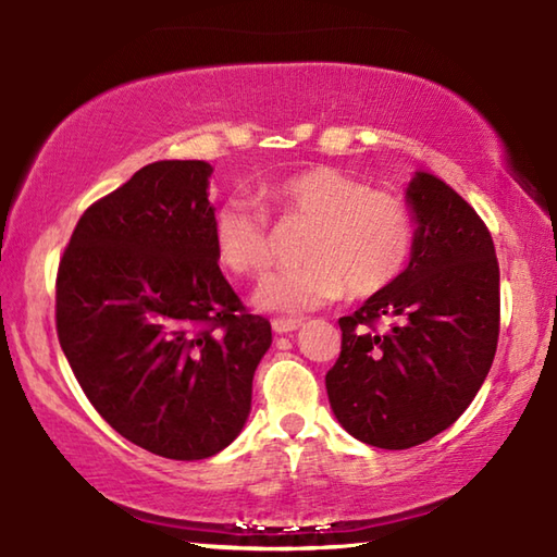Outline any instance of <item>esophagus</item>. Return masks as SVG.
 I'll return each mask as SVG.
<instances>
[{"mask_svg": "<svg viewBox=\"0 0 557 557\" xmlns=\"http://www.w3.org/2000/svg\"><path fill=\"white\" fill-rule=\"evenodd\" d=\"M302 326V320H285V317H277V320H272V330L277 334H287V332H295Z\"/></svg>", "mask_w": 557, "mask_h": 557, "instance_id": "1", "label": "esophagus"}]
</instances>
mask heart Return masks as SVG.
Returning <instances> with one entry per match:
<instances>
[{
	"instance_id": "obj_1",
	"label": "heart",
	"mask_w": 557,
	"mask_h": 557,
	"mask_svg": "<svg viewBox=\"0 0 557 557\" xmlns=\"http://www.w3.org/2000/svg\"><path fill=\"white\" fill-rule=\"evenodd\" d=\"M280 225H310L299 245L302 264L277 272L258 289V305L307 312L337 299L374 297L401 277L417 245V215L404 196L369 188L332 165L287 175L262 190ZM220 264L237 277H262L275 260L268 215L243 198H227L210 223Z\"/></svg>"
}]
</instances>
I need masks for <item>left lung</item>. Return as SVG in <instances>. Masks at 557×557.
<instances>
[{"label": "left lung", "mask_w": 557, "mask_h": 557, "mask_svg": "<svg viewBox=\"0 0 557 557\" xmlns=\"http://www.w3.org/2000/svg\"><path fill=\"white\" fill-rule=\"evenodd\" d=\"M417 215L409 268L355 314L326 372L334 417L369 446H419L469 409L493 364L500 272L481 215L431 173L406 190ZM392 321L382 333L377 324Z\"/></svg>", "instance_id": "1"}]
</instances>
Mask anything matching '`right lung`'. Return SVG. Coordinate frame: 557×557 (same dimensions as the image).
<instances>
[{
  "instance_id": "1",
  "label": "right lung",
  "mask_w": 557,
  "mask_h": 557,
  "mask_svg": "<svg viewBox=\"0 0 557 557\" xmlns=\"http://www.w3.org/2000/svg\"><path fill=\"white\" fill-rule=\"evenodd\" d=\"M206 161H158L84 210L57 272V334L94 409L175 461L215 456L250 413L272 330L218 264Z\"/></svg>"
}]
</instances>
